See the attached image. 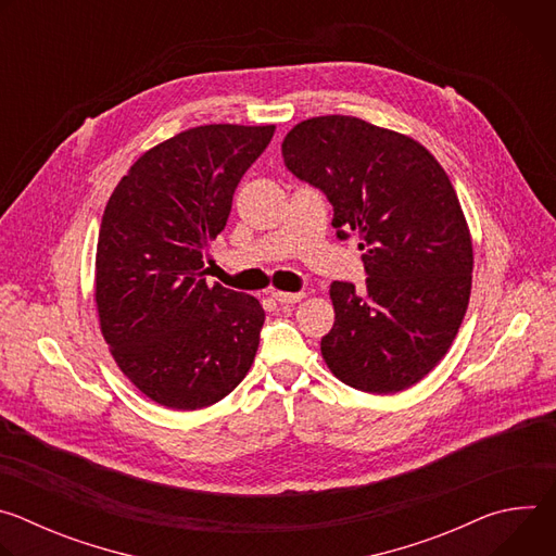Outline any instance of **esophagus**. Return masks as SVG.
<instances>
[{
  "mask_svg": "<svg viewBox=\"0 0 556 556\" xmlns=\"http://www.w3.org/2000/svg\"><path fill=\"white\" fill-rule=\"evenodd\" d=\"M270 294H273L275 301H279L283 305H292V303H299L303 299V292H279V290H275Z\"/></svg>",
  "mask_w": 556,
  "mask_h": 556,
  "instance_id": "1",
  "label": "esophagus"
}]
</instances>
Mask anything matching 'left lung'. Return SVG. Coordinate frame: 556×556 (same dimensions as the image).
<instances>
[{
	"label": "left lung",
	"instance_id": "8db88e82",
	"mask_svg": "<svg viewBox=\"0 0 556 556\" xmlns=\"http://www.w3.org/2000/svg\"><path fill=\"white\" fill-rule=\"evenodd\" d=\"M281 153L326 193L337 235L361 240L365 288L330 286V371L369 393L416 384L448 352L470 296L472 242L446 172L418 140L339 114L294 125Z\"/></svg>",
	"mask_w": 556,
	"mask_h": 556
}]
</instances>
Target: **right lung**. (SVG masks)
I'll use <instances>...</instances> for the list:
<instances>
[{
	"mask_svg": "<svg viewBox=\"0 0 556 556\" xmlns=\"http://www.w3.org/2000/svg\"><path fill=\"white\" fill-rule=\"evenodd\" d=\"M275 125H202L144 151L118 182L97 244V309L121 371L153 403L215 405L249 374L264 326L251 294L206 283L202 255Z\"/></svg>",
	"mask_w": 556,
	"mask_h": 556,
	"instance_id": "add662e5",
	"label": "right lung"
}]
</instances>
